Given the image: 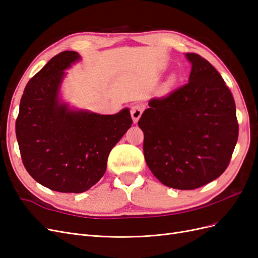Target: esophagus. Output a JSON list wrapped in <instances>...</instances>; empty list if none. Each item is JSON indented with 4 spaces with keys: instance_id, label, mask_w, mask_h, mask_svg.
Masks as SVG:
<instances>
[{
    "instance_id": "34e87169",
    "label": "esophagus",
    "mask_w": 258,
    "mask_h": 258,
    "mask_svg": "<svg viewBox=\"0 0 258 258\" xmlns=\"http://www.w3.org/2000/svg\"><path fill=\"white\" fill-rule=\"evenodd\" d=\"M143 113V107L141 105H134L131 107V117L135 123H137Z\"/></svg>"
}]
</instances>
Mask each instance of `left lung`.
<instances>
[{
	"label": "left lung",
	"instance_id": "obj_1",
	"mask_svg": "<svg viewBox=\"0 0 258 258\" xmlns=\"http://www.w3.org/2000/svg\"><path fill=\"white\" fill-rule=\"evenodd\" d=\"M188 83L153 98L138 124L148 168L171 188L196 189L227 169L238 141L235 100L221 74L188 52Z\"/></svg>",
	"mask_w": 258,
	"mask_h": 258
}]
</instances>
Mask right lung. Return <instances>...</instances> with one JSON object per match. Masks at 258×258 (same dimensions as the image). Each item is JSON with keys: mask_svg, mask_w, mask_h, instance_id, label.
Here are the masks:
<instances>
[{"mask_svg": "<svg viewBox=\"0 0 258 258\" xmlns=\"http://www.w3.org/2000/svg\"><path fill=\"white\" fill-rule=\"evenodd\" d=\"M81 56L62 51L27 84L16 119V137L26 170L59 192L88 190L103 176L112 148L131 127L128 108L115 115L73 111L60 102L59 89Z\"/></svg>", "mask_w": 258, "mask_h": 258, "instance_id": "obj_1", "label": "right lung"}]
</instances>
